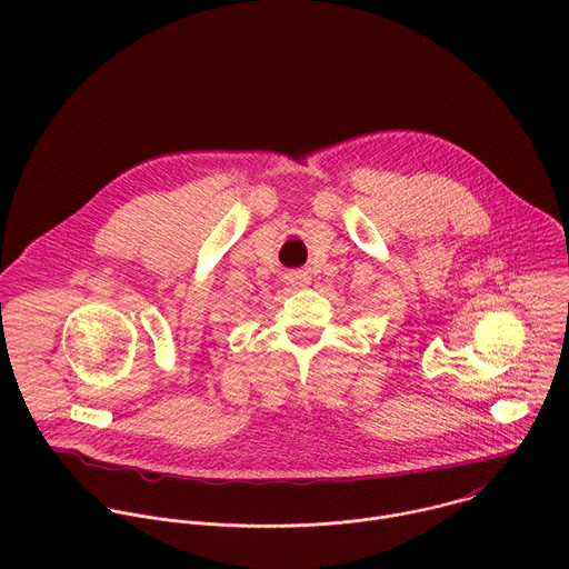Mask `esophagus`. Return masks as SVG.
I'll return each instance as SVG.
<instances>
[{
    "instance_id": "esophagus-1",
    "label": "esophagus",
    "mask_w": 569,
    "mask_h": 569,
    "mask_svg": "<svg viewBox=\"0 0 569 569\" xmlns=\"http://www.w3.org/2000/svg\"><path fill=\"white\" fill-rule=\"evenodd\" d=\"M283 281H286L290 288H303V286L310 283V277H308V272H303V270H288V272L283 274Z\"/></svg>"
}]
</instances>
